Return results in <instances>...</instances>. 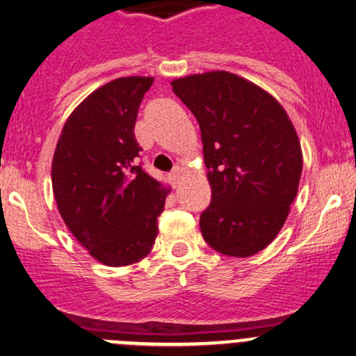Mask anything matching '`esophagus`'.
I'll use <instances>...</instances> for the list:
<instances>
[{"label":"esophagus","instance_id":"obj_1","mask_svg":"<svg viewBox=\"0 0 356 356\" xmlns=\"http://www.w3.org/2000/svg\"><path fill=\"white\" fill-rule=\"evenodd\" d=\"M183 173H185V170H183L179 164H178V166H175V170L171 171V175H170V179H171V183H173V186H178V183H179V179H181Z\"/></svg>","mask_w":356,"mask_h":356}]
</instances>
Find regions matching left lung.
I'll return each instance as SVG.
<instances>
[{
  "instance_id": "obj_1",
  "label": "left lung",
  "mask_w": 356,
  "mask_h": 356,
  "mask_svg": "<svg viewBox=\"0 0 356 356\" xmlns=\"http://www.w3.org/2000/svg\"><path fill=\"white\" fill-rule=\"evenodd\" d=\"M200 125L212 202L200 216L210 248L248 258L277 238L296 200L302 149L285 108L227 71L171 81Z\"/></svg>"
}]
</instances>
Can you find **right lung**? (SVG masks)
<instances>
[{
	"label": "right lung",
	"instance_id": "right-lung-1",
	"mask_svg": "<svg viewBox=\"0 0 356 356\" xmlns=\"http://www.w3.org/2000/svg\"><path fill=\"white\" fill-rule=\"evenodd\" d=\"M154 78L129 76L95 90L72 110L52 158V190L64 224L95 259L125 266L151 253L170 188L137 164V112Z\"/></svg>",
	"mask_w": 356,
	"mask_h": 356
}]
</instances>
